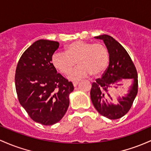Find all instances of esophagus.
<instances>
[{
	"instance_id": "esophagus-1",
	"label": "esophagus",
	"mask_w": 151,
	"mask_h": 151,
	"mask_svg": "<svg viewBox=\"0 0 151 151\" xmlns=\"http://www.w3.org/2000/svg\"><path fill=\"white\" fill-rule=\"evenodd\" d=\"M78 81H76V82L73 83V85L74 87H76V86H78Z\"/></svg>"
}]
</instances>
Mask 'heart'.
Segmentation results:
<instances>
[{"mask_svg":"<svg viewBox=\"0 0 151 151\" xmlns=\"http://www.w3.org/2000/svg\"><path fill=\"white\" fill-rule=\"evenodd\" d=\"M109 53L106 45L101 43H92L77 40L67 45L65 53L55 52L51 57L54 68L63 75H68L79 65L68 78L71 81H78L91 74L98 76L107 68Z\"/></svg>","mask_w":151,"mask_h":151,"instance_id":"b5f03b06","label":"heart"}]
</instances>
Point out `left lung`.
Listing matches in <instances>:
<instances>
[{"label":"left lung","instance_id":"1","mask_svg":"<svg viewBox=\"0 0 151 151\" xmlns=\"http://www.w3.org/2000/svg\"><path fill=\"white\" fill-rule=\"evenodd\" d=\"M95 38L103 40L109 53V65L101 78L93 83L91 90V98L95 108L103 116L111 120H116L124 116L129 111L138 93V74L134 63L126 49L108 35H101ZM122 80L132 81L128 93L119 97L117 105L109 104L104 97L108 89L114 86L116 88L121 85L118 83ZM107 93V94L106 95Z\"/></svg>","mask_w":151,"mask_h":151}]
</instances>
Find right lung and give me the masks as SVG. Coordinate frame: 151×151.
Wrapping results in <instances>:
<instances>
[{
	"label": "right lung",
	"mask_w": 151,
	"mask_h": 151,
	"mask_svg": "<svg viewBox=\"0 0 151 151\" xmlns=\"http://www.w3.org/2000/svg\"><path fill=\"white\" fill-rule=\"evenodd\" d=\"M59 43L37 40L23 53L15 76L18 101L36 123L51 126L62 119L69 106L73 83L57 73L51 57Z\"/></svg>",
	"instance_id": "1"
}]
</instances>
